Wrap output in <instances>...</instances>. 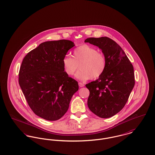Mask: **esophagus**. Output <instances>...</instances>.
Returning <instances> with one entry per match:
<instances>
[{
  "mask_svg": "<svg viewBox=\"0 0 155 155\" xmlns=\"http://www.w3.org/2000/svg\"><path fill=\"white\" fill-rule=\"evenodd\" d=\"M78 85H79V86H80V87H83L84 86V84H83V83H78Z\"/></svg>",
  "mask_w": 155,
  "mask_h": 155,
  "instance_id": "34e87169",
  "label": "esophagus"
}]
</instances>
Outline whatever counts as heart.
<instances>
[{
  "mask_svg": "<svg viewBox=\"0 0 155 155\" xmlns=\"http://www.w3.org/2000/svg\"><path fill=\"white\" fill-rule=\"evenodd\" d=\"M62 62L65 72L69 76L74 74L79 65L80 70L75 77L82 81L90 78H99L103 75L107 66L106 59L103 53L88 45L78 46L74 49L72 58L65 55Z\"/></svg>",
  "mask_w": 155,
  "mask_h": 155,
  "instance_id": "obj_1",
  "label": "heart"
}]
</instances>
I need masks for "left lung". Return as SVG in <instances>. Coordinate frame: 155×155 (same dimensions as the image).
I'll return each instance as SVG.
<instances>
[{
    "label": "left lung",
    "instance_id": "obj_1",
    "mask_svg": "<svg viewBox=\"0 0 155 155\" xmlns=\"http://www.w3.org/2000/svg\"><path fill=\"white\" fill-rule=\"evenodd\" d=\"M84 42L99 47L107 62L103 75L86 85L90 91L88 107L102 118L112 117L123 109L134 86L133 66L120 46L109 37H91Z\"/></svg>",
    "mask_w": 155,
    "mask_h": 155
}]
</instances>
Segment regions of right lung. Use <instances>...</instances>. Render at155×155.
Segmentation results:
<instances>
[{
	"label": "right lung",
	"mask_w": 155,
	"mask_h": 155,
	"mask_svg": "<svg viewBox=\"0 0 155 155\" xmlns=\"http://www.w3.org/2000/svg\"><path fill=\"white\" fill-rule=\"evenodd\" d=\"M74 46L68 40L45 41L22 62L19 84L33 112L46 120L61 118L78 90V82L65 72L62 62Z\"/></svg>",
	"instance_id": "add662e5"
}]
</instances>
